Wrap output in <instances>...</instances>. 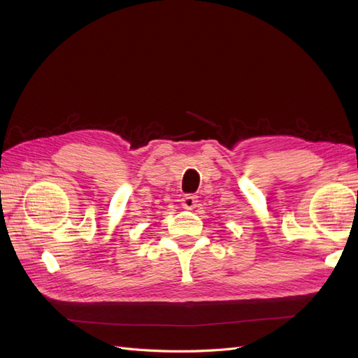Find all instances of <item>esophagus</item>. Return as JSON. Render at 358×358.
<instances>
[{"label": "esophagus", "instance_id": "obj_1", "mask_svg": "<svg viewBox=\"0 0 358 358\" xmlns=\"http://www.w3.org/2000/svg\"><path fill=\"white\" fill-rule=\"evenodd\" d=\"M197 203H199V197L196 196V194H187V196L182 197V206L188 210L196 208Z\"/></svg>", "mask_w": 358, "mask_h": 358}]
</instances>
